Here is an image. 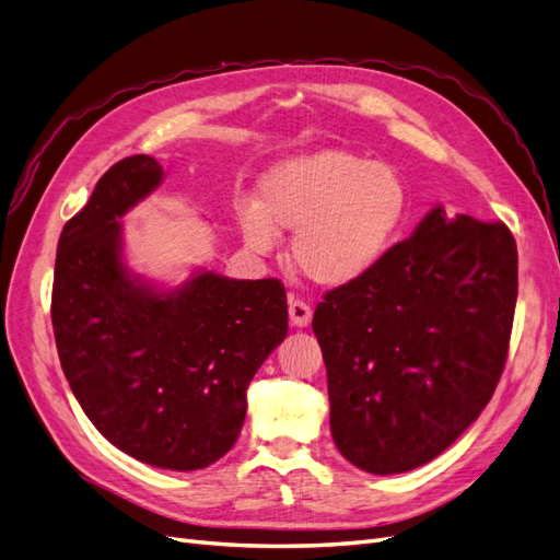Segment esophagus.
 <instances>
[{
	"label": "esophagus",
	"mask_w": 560,
	"mask_h": 560,
	"mask_svg": "<svg viewBox=\"0 0 560 560\" xmlns=\"http://www.w3.org/2000/svg\"><path fill=\"white\" fill-rule=\"evenodd\" d=\"M313 319V311L303 299L290 296V322L294 327H308Z\"/></svg>",
	"instance_id": "34e87169"
}]
</instances>
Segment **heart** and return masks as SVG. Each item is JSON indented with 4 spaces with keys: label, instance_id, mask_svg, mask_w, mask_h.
<instances>
[{
    "label": "heart",
    "instance_id": "b5f03b06",
    "mask_svg": "<svg viewBox=\"0 0 560 560\" xmlns=\"http://www.w3.org/2000/svg\"><path fill=\"white\" fill-rule=\"evenodd\" d=\"M409 212V189L387 163L343 149H322L276 163L257 202H238L245 245L270 254L278 231H294L292 259L319 287H346L374 270Z\"/></svg>",
    "mask_w": 560,
    "mask_h": 560
}]
</instances>
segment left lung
I'll return each mask as SVG.
<instances>
[{
    "label": "left lung",
    "mask_w": 560,
    "mask_h": 560,
    "mask_svg": "<svg viewBox=\"0 0 560 560\" xmlns=\"http://www.w3.org/2000/svg\"><path fill=\"white\" fill-rule=\"evenodd\" d=\"M516 294L512 231L442 206L369 276L327 292L313 331L346 460L401 474L444 453L495 393Z\"/></svg>",
    "instance_id": "1"
}]
</instances>
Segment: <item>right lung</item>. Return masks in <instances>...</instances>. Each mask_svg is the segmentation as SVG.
Returning a JSON list of instances; mask_svg holds the SVG:
<instances>
[{"instance_id": "1", "label": "right lung", "mask_w": 560, "mask_h": 560, "mask_svg": "<svg viewBox=\"0 0 560 560\" xmlns=\"http://www.w3.org/2000/svg\"><path fill=\"white\" fill-rule=\"evenodd\" d=\"M161 179L144 154L100 177L60 233L50 319L65 378L100 434L135 460L191 471L238 439L247 385L287 336V294L276 278L198 270L165 292L130 273L118 219Z\"/></svg>"}]
</instances>
